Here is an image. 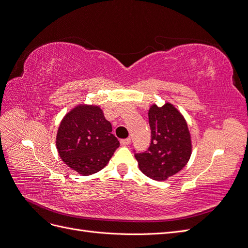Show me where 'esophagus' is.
Returning a JSON list of instances; mask_svg holds the SVG:
<instances>
[{
    "instance_id": "1",
    "label": "esophagus",
    "mask_w": 248,
    "mask_h": 248,
    "mask_svg": "<svg viewBox=\"0 0 248 248\" xmlns=\"http://www.w3.org/2000/svg\"><path fill=\"white\" fill-rule=\"evenodd\" d=\"M120 142H121L122 146H128L130 142H131V139L130 138H127V139L121 140H120Z\"/></svg>"
}]
</instances>
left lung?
<instances>
[{"mask_svg": "<svg viewBox=\"0 0 248 248\" xmlns=\"http://www.w3.org/2000/svg\"><path fill=\"white\" fill-rule=\"evenodd\" d=\"M151 144L147 151L134 154L142 174L156 181H164L181 170L188 162L191 136L183 115L171 103L149 108Z\"/></svg>", "mask_w": 248, "mask_h": 248, "instance_id": "8db88e82", "label": "left lung"}]
</instances>
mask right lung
Wrapping results in <instances>:
<instances>
[{"instance_id":"obj_1","label":"right lung","mask_w":248,"mask_h":248,"mask_svg":"<svg viewBox=\"0 0 248 248\" xmlns=\"http://www.w3.org/2000/svg\"><path fill=\"white\" fill-rule=\"evenodd\" d=\"M56 146L67 166L89 176L107 166L120 142L98 106L78 104L60 123Z\"/></svg>"}]
</instances>
